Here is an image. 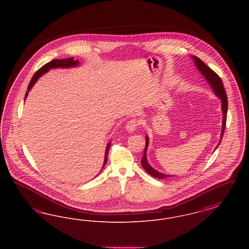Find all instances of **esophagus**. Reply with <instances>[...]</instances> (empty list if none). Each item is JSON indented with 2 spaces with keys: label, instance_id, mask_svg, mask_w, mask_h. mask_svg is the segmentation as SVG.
Wrapping results in <instances>:
<instances>
[{
  "label": "esophagus",
  "instance_id": "34e87169",
  "mask_svg": "<svg viewBox=\"0 0 249 249\" xmlns=\"http://www.w3.org/2000/svg\"><path fill=\"white\" fill-rule=\"evenodd\" d=\"M138 125H139V120L138 119H131L126 124V130H128L129 132H133L134 130H136Z\"/></svg>",
  "mask_w": 249,
  "mask_h": 249
}]
</instances>
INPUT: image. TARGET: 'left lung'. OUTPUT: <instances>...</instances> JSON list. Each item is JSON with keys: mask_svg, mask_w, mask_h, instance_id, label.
Returning <instances> with one entry per match:
<instances>
[{"mask_svg": "<svg viewBox=\"0 0 249 249\" xmlns=\"http://www.w3.org/2000/svg\"><path fill=\"white\" fill-rule=\"evenodd\" d=\"M191 57H192V59H194V62H195L196 67L198 68V70L200 71V72H201V74L205 77V79L208 81L209 85L212 87L214 94L218 96L219 99L221 100V107H222V114H223L222 130H221V135H220V142H221L223 134H224V130H225L227 111H228V98H227V94H226L223 82H222L221 78L218 76V74L215 73L211 68H209L201 59H199L196 56H191ZM145 138H146V141H145V146H144V152H143V156H142V160H141L142 168L145 170L146 173H148L150 176H152V177L156 178L165 179V178L173 177V176L161 174V173L156 171L154 168H152L151 166L149 165V163L147 162V160H146V149H147V146H148V137L146 136ZM220 142H218V144L220 143ZM218 144H217V146H218Z\"/></svg>", "mask_w": 249, "mask_h": 249, "instance_id": "1", "label": "left lung"}]
</instances>
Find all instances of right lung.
I'll return each instance as SVG.
<instances>
[{
	"mask_svg": "<svg viewBox=\"0 0 249 249\" xmlns=\"http://www.w3.org/2000/svg\"><path fill=\"white\" fill-rule=\"evenodd\" d=\"M78 65V60L77 59H74L73 58H68V59H53L51 61L48 62L47 64H45L43 67H41L38 71H36V73L34 74L32 80L30 81V84L28 86V90L25 94V99L26 97L28 96V92L31 90V89L34 87V85L36 83V81L38 80L39 77H41L44 73H46L47 71H48L49 69H52V68H70V67H74V66H77ZM110 142H108L107 145V150H106V155H105V160H104V166L107 164V159H108V152H109V147H110Z\"/></svg>",
	"mask_w": 249,
	"mask_h": 249,
	"instance_id": "1",
	"label": "right lung"
}]
</instances>
